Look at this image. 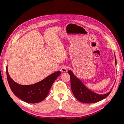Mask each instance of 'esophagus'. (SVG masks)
I'll use <instances>...</instances> for the list:
<instances>
[{
    "label": "esophagus",
    "instance_id": "obj_1",
    "mask_svg": "<svg viewBox=\"0 0 124 124\" xmlns=\"http://www.w3.org/2000/svg\"><path fill=\"white\" fill-rule=\"evenodd\" d=\"M61 71L63 73H65L67 72V67L66 66H63L61 68Z\"/></svg>",
    "mask_w": 124,
    "mask_h": 124
}]
</instances>
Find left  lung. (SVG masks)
Segmentation results:
<instances>
[{
	"mask_svg": "<svg viewBox=\"0 0 124 124\" xmlns=\"http://www.w3.org/2000/svg\"><path fill=\"white\" fill-rule=\"evenodd\" d=\"M115 62L116 65V60L115 56ZM68 73L70 77V86L73 95L80 102L85 103H92L98 102L106 98L109 95L112 91V89L108 93L100 95L91 91L85 86L81 82L80 80L78 78L73 74L72 71L68 70Z\"/></svg>",
	"mask_w": 124,
	"mask_h": 124,
	"instance_id": "left-lung-1",
	"label": "left lung"
}]
</instances>
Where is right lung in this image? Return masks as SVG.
<instances>
[{"mask_svg":"<svg viewBox=\"0 0 124 124\" xmlns=\"http://www.w3.org/2000/svg\"><path fill=\"white\" fill-rule=\"evenodd\" d=\"M60 74V71H57L38 83L22 85L16 83L10 78L7 68V79L11 91L20 99L29 103H37L44 100L49 94L52 85Z\"/></svg>","mask_w":124,"mask_h":124,"instance_id":"1","label":"right lung"}]
</instances>
